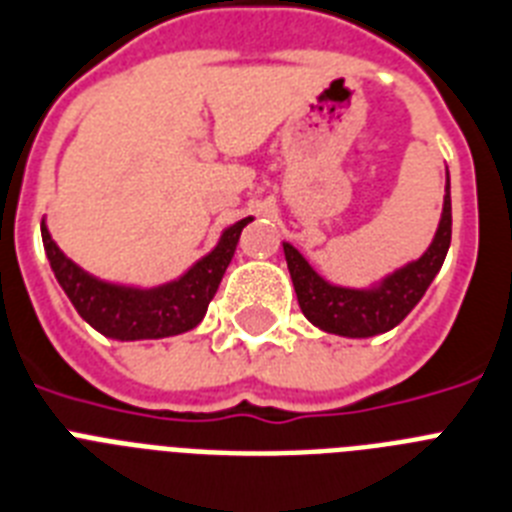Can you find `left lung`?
<instances>
[{
  "mask_svg": "<svg viewBox=\"0 0 512 512\" xmlns=\"http://www.w3.org/2000/svg\"><path fill=\"white\" fill-rule=\"evenodd\" d=\"M450 242L452 202L450 184H447L442 220H439L431 247L423 252L421 260H415V263L405 265L389 278H384L376 289H344V286L328 284L310 268V263L292 244H284V255L289 273H292L299 307H302L307 321L328 331V334L365 339V336L384 334L400 321H405V315L421 302L429 284L442 268Z\"/></svg>",
  "mask_w": 512,
  "mask_h": 512,
  "instance_id": "8db88e82",
  "label": "left lung"
}]
</instances>
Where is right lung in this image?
<instances>
[{
	"label": "right lung",
	"mask_w": 512,
	"mask_h": 512,
	"mask_svg": "<svg viewBox=\"0 0 512 512\" xmlns=\"http://www.w3.org/2000/svg\"><path fill=\"white\" fill-rule=\"evenodd\" d=\"M249 220L252 218H244L226 228L218 247L210 255L202 257L178 281L157 286V289H131V286L107 284L89 276L70 257L62 255V249L49 236L44 220H41V239H44L54 278L60 281L62 292L68 294L83 321L110 339L136 342V339L184 334L205 318L207 305L218 292L220 278L234 257L242 228Z\"/></svg>",
	"instance_id": "obj_1"
}]
</instances>
